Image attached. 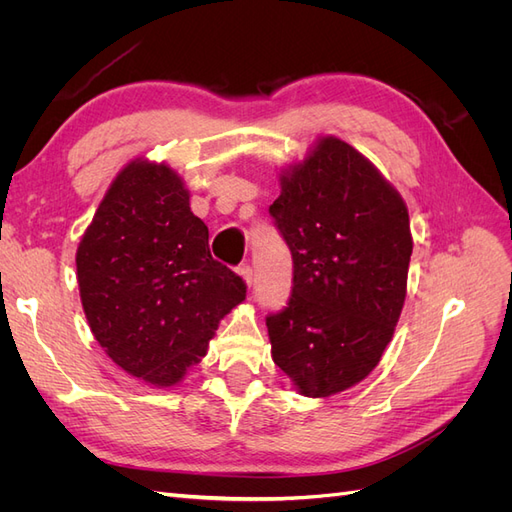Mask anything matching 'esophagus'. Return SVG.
Segmentation results:
<instances>
[{"label":"esophagus","mask_w":512,"mask_h":512,"mask_svg":"<svg viewBox=\"0 0 512 512\" xmlns=\"http://www.w3.org/2000/svg\"><path fill=\"white\" fill-rule=\"evenodd\" d=\"M237 273L241 275V280L245 282V286H247V288H250V286L254 284V271H252V267L243 265V267H239V269H237Z\"/></svg>","instance_id":"esophagus-1"}]
</instances>
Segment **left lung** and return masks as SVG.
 Masks as SVG:
<instances>
[{"mask_svg":"<svg viewBox=\"0 0 512 512\" xmlns=\"http://www.w3.org/2000/svg\"><path fill=\"white\" fill-rule=\"evenodd\" d=\"M269 207L290 247L284 312L267 318L271 356L305 397L365 380L393 339L408 292L410 215L395 185L361 151L318 136L280 168Z\"/></svg>","mask_w":512,"mask_h":512,"instance_id":"left-lung-1","label":"left lung"}]
</instances>
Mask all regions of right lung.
I'll use <instances>...</instances> for the list:
<instances>
[{
  "label": "right lung",
  "instance_id": "obj_1",
  "mask_svg": "<svg viewBox=\"0 0 512 512\" xmlns=\"http://www.w3.org/2000/svg\"><path fill=\"white\" fill-rule=\"evenodd\" d=\"M76 282L96 342L128 376L177 386L245 301L239 275L211 258L209 228L166 162L123 166L76 247Z\"/></svg>",
  "mask_w": 512,
  "mask_h": 512
}]
</instances>
